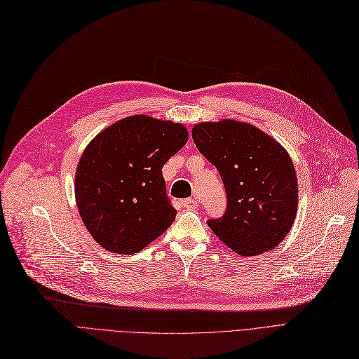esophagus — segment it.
I'll return each instance as SVG.
<instances>
[{"label": "esophagus", "mask_w": 359, "mask_h": 359, "mask_svg": "<svg viewBox=\"0 0 359 359\" xmlns=\"http://www.w3.org/2000/svg\"><path fill=\"white\" fill-rule=\"evenodd\" d=\"M180 204L184 208H195L198 205V200L196 198H187V200H182Z\"/></svg>", "instance_id": "1"}]
</instances>
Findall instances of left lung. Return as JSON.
I'll use <instances>...</instances> for the list:
<instances>
[{
    "instance_id": "8db88e82",
    "label": "left lung",
    "mask_w": 359,
    "mask_h": 359,
    "mask_svg": "<svg viewBox=\"0 0 359 359\" xmlns=\"http://www.w3.org/2000/svg\"><path fill=\"white\" fill-rule=\"evenodd\" d=\"M192 139L217 168L228 196L224 215L207 222L211 231L240 256L273 250L297 213V177L288 152L264 131L233 119L196 124Z\"/></svg>"
}]
</instances>
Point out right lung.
Here are the masks:
<instances>
[{"label":"right lung","instance_id":"obj_1","mask_svg":"<svg viewBox=\"0 0 359 359\" xmlns=\"http://www.w3.org/2000/svg\"><path fill=\"white\" fill-rule=\"evenodd\" d=\"M187 142L188 130L179 123L133 115L88 143L75 172V200L99 245L137 253L175 222L163 167Z\"/></svg>","mask_w":359,"mask_h":359}]
</instances>
